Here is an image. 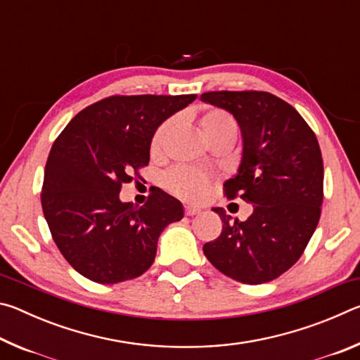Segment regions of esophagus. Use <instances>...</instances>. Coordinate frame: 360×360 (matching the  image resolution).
<instances>
[{"mask_svg":"<svg viewBox=\"0 0 360 360\" xmlns=\"http://www.w3.org/2000/svg\"><path fill=\"white\" fill-rule=\"evenodd\" d=\"M200 211H202V210H200L198 206H192V205H186V206H184L186 216H195V214H198Z\"/></svg>","mask_w":360,"mask_h":360,"instance_id":"obj_1","label":"esophagus"}]
</instances>
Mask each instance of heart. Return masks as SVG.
Segmentation results:
<instances>
[{"mask_svg":"<svg viewBox=\"0 0 360 360\" xmlns=\"http://www.w3.org/2000/svg\"><path fill=\"white\" fill-rule=\"evenodd\" d=\"M178 124L179 117H169L158 127L150 141L152 154H160L165 149L168 139L173 135ZM200 129L210 141L222 136L236 138V135H238V124H236L235 117L221 108L206 109L202 117H200ZM165 182L173 193L184 198L197 200L203 197L208 191L210 176L188 167H176L167 174Z\"/></svg>","mask_w":360,"mask_h":360,"instance_id":"obj_1","label":"heart"}]
</instances>
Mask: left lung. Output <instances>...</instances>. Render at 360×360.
Masks as SVG:
<instances>
[{"label": "left lung", "instance_id": "obj_1", "mask_svg": "<svg viewBox=\"0 0 360 360\" xmlns=\"http://www.w3.org/2000/svg\"><path fill=\"white\" fill-rule=\"evenodd\" d=\"M202 100L227 109L238 122L241 165L224 184V195L254 206L245 222L214 208L222 231L203 252L235 281H273L300 259L318 227L324 198L318 138L294 106L273 94L221 90L203 94Z\"/></svg>", "mask_w": 360, "mask_h": 360}]
</instances>
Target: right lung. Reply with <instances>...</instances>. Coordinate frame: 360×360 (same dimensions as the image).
Here are the masks:
<instances>
[{
	"instance_id": "right-lung-1",
	"label": "right lung",
	"mask_w": 360,
	"mask_h": 360,
	"mask_svg": "<svg viewBox=\"0 0 360 360\" xmlns=\"http://www.w3.org/2000/svg\"><path fill=\"white\" fill-rule=\"evenodd\" d=\"M197 95H112L82 109L53 141L41 205L66 262L90 281L141 276L158 236L182 205L155 188L143 206L122 203V184L141 178L154 131Z\"/></svg>"
}]
</instances>
